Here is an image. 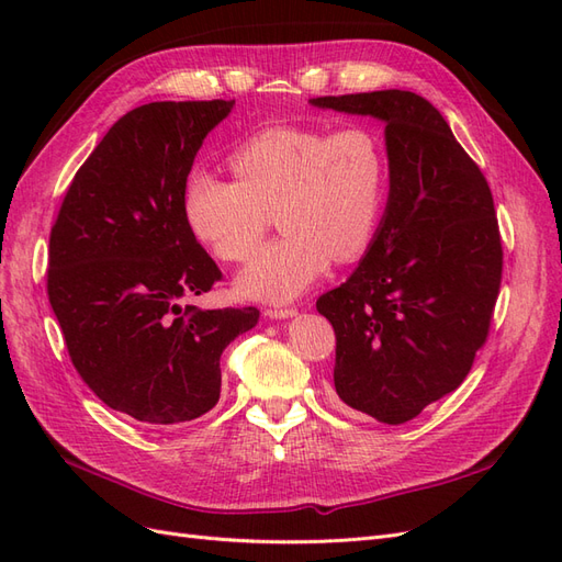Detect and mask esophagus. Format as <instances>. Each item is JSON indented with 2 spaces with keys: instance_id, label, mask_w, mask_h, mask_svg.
<instances>
[{
  "instance_id": "1",
  "label": "esophagus",
  "mask_w": 562,
  "mask_h": 562,
  "mask_svg": "<svg viewBox=\"0 0 562 562\" xmlns=\"http://www.w3.org/2000/svg\"><path fill=\"white\" fill-rule=\"evenodd\" d=\"M265 316H267V318H274V321H283V318L297 316V312H295V310H283V307H269V310L265 312Z\"/></svg>"
}]
</instances>
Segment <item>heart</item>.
Listing matches in <instances>:
<instances>
[{"mask_svg": "<svg viewBox=\"0 0 562 562\" xmlns=\"http://www.w3.org/2000/svg\"><path fill=\"white\" fill-rule=\"evenodd\" d=\"M232 168L236 180L194 168L184 180L182 215L194 239L220 260L244 262L277 213L285 236L236 277L244 297L295 300L326 274L333 258L359 260L375 239L386 157L370 128H269L234 151Z\"/></svg>", "mask_w": 562, "mask_h": 562, "instance_id": "1", "label": "heart"}]
</instances>
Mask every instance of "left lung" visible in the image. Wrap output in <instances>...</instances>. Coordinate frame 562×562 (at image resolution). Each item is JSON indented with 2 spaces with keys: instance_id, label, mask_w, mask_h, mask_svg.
Returning a JSON list of instances; mask_svg holds the SVG:
<instances>
[{
  "instance_id": "left-lung-1",
  "label": "left lung",
  "mask_w": 562,
  "mask_h": 562,
  "mask_svg": "<svg viewBox=\"0 0 562 562\" xmlns=\"http://www.w3.org/2000/svg\"><path fill=\"white\" fill-rule=\"evenodd\" d=\"M310 103L384 124L389 196L375 239L316 310L337 337L339 403L403 424L462 384L485 342L502 281L495 203L427 98L386 89Z\"/></svg>"
}]
</instances>
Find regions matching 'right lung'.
Masks as SVG:
<instances>
[{
    "label": "right lung",
    "mask_w": 562,
    "mask_h": 562,
    "mask_svg": "<svg viewBox=\"0 0 562 562\" xmlns=\"http://www.w3.org/2000/svg\"><path fill=\"white\" fill-rule=\"evenodd\" d=\"M234 100L124 114L77 171L48 241V302L93 394L151 427L206 415L220 356L260 312L182 300L223 277L182 215L184 180Z\"/></svg>",
    "instance_id": "1"
}]
</instances>
